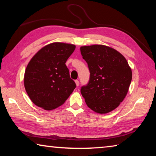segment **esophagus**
<instances>
[{
  "label": "esophagus",
  "mask_w": 156,
  "mask_h": 156,
  "mask_svg": "<svg viewBox=\"0 0 156 156\" xmlns=\"http://www.w3.org/2000/svg\"><path fill=\"white\" fill-rule=\"evenodd\" d=\"M75 83H76V86L78 87V86H79V84H80V83H79V81H78V80H75Z\"/></svg>",
  "instance_id": "obj_1"
}]
</instances>
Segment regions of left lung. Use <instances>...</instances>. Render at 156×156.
Returning <instances> with one entry per match:
<instances>
[{"label": "left lung", "instance_id": "1", "mask_svg": "<svg viewBox=\"0 0 156 156\" xmlns=\"http://www.w3.org/2000/svg\"><path fill=\"white\" fill-rule=\"evenodd\" d=\"M88 64L90 78L80 89L87 106L100 114L116 109L127 94L132 79L131 69L117 50L102 44L80 47Z\"/></svg>", "mask_w": 156, "mask_h": 156}]
</instances>
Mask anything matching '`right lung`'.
<instances>
[{
  "mask_svg": "<svg viewBox=\"0 0 156 156\" xmlns=\"http://www.w3.org/2000/svg\"><path fill=\"white\" fill-rule=\"evenodd\" d=\"M76 49L72 44L53 43L29 62L24 75L26 92L34 105L52 110L65 103L76 88L65 62Z\"/></svg>",
  "mask_w": 156,
  "mask_h": 156,
  "instance_id": "add662e5",
  "label": "right lung"
}]
</instances>
